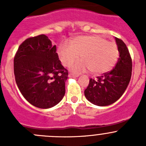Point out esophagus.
<instances>
[{"mask_svg": "<svg viewBox=\"0 0 146 146\" xmlns=\"http://www.w3.org/2000/svg\"><path fill=\"white\" fill-rule=\"evenodd\" d=\"M79 76V75H78V74H74V73H69L68 74V77L69 78H77V77H78Z\"/></svg>", "mask_w": 146, "mask_h": 146, "instance_id": "1", "label": "esophagus"}]
</instances>
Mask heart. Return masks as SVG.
Returning a JSON list of instances; mask_svg holds the SVG:
<instances>
[{
    "label": "heart",
    "instance_id": "obj_1",
    "mask_svg": "<svg viewBox=\"0 0 146 146\" xmlns=\"http://www.w3.org/2000/svg\"><path fill=\"white\" fill-rule=\"evenodd\" d=\"M57 53L61 64L65 66L78 59L80 55L82 61L72 65V70L83 72L90 69L94 75L111 70L119 56L118 46L114 42H108L98 35L77 36L72 41L71 45L61 43Z\"/></svg>",
    "mask_w": 146,
    "mask_h": 146
}]
</instances>
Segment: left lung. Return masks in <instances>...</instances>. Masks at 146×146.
<instances>
[{
    "mask_svg": "<svg viewBox=\"0 0 146 146\" xmlns=\"http://www.w3.org/2000/svg\"><path fill=\"white\" fill-rule=\"evenodd\" d=\"M119 58L114 68L110 72L90 79L85 90L88 101L98 106H107L117 101L126 90L130 82L132 72V60L129 49L121 39L116 37Z\"/></svg>",
    "mask_w": 146,
    "mask_h": 146,
    "instance_id": "obj_1",
    "label": "left lung"
}]
</instances>
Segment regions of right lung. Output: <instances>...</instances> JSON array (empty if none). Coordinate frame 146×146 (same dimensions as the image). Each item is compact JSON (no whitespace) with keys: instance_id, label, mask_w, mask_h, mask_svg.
Wrapping results in <instances>:
<instances>
[{"instance_id":"1","label":"right lung","mask_w":146,"mask_h":146,"mask_svg":"<svg viewBox=\"0 0 146 146\" xmlns=\"http://www.w3.org/2000/svg\"><path fill=\"white\" fill-rule=\"evenodd\" d=\"M14 74L22 95L35 107L51 108L64 98L68 72L58 59L56 45L44 35L28 38L20 45Z\"/></svg>"}]
</instances>
